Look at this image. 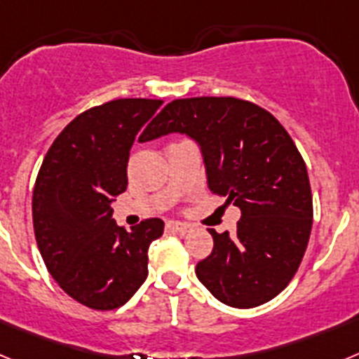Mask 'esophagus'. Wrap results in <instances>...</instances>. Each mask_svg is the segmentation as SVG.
<instances>
[{
    "mask_svg": "<svg viewBox=\"0 0 359 359\" xmlns=\"http://www.w3.org/2000/svg\"><path fill=\"white\" fill-rule=\"evenodd\" d=\"M167 228L180 231V233H187V231H190V224L180 223V221H169V223H167Z\"/></svg>",
    "mask_w": 359,
    "mask_h": 359,
    "instance_id": "obj_1",
    "label": "esophagus"
}]
</instances>
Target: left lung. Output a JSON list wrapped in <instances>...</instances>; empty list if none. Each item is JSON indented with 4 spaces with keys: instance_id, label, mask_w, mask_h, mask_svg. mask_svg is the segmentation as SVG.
I'll return each instance as SVG.
<instances>
[{
    "instance_id": "obj_1",
    "label": "left lung",
    "mask_w": 359,
    "mask_h": 359,
    "mask_svg": "<svg viewBox=\"0 0 359 359\" xmlns=\"http://www.w3.org/2000/svg\"><path fill=\"white\" fill-rule=\"evenodd\" d=\"M170 133L199 145L212 194L241 210L233 236L208 228L214 250L196 266L199 282L226 306L269 302L297 273L313 226L309 176L297 145L271 113L233 97L172 100L138 140Z\"/></svg>"
}]
</instances>
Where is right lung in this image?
I'll list each match as a JSON object with an SVG mask.
<instances>
[{
	"instance_id": "add662e5",
	"label": "right lung",
	"mask_w": 359,
	"mask_h": 359,
	"mask_svg": "<svg viewBox=\"0 0 359 359\" xmlns=\"http://www.w3.org/2000/svg\"><path fill=\"white\" fill-rule=\"evenodd\" d=\"M163 100L118 98L91 107L48 149L32 196V217L50 275L91 309L123 306L147 278L149 244L163 221L118 226L111 203L128 189L135 138Z\"/></svg>"
}]
</instances>
